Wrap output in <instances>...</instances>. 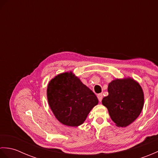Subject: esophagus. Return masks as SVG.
<instances>
[{
    "instance_id": "obj_1",
    "label": "esophagus",
    "mask_w": 158,
    "mask_h": 158,
    "mask_svg": "<svg viewBox=\"0 0 158 158\" xmlns=\"http://www.w3.org/2000/svg\"><path fill=\"white\" fill-rule=\"evenodd\" d=\"M97 97H98V100L100 102H101L102 101V98H103V95H102V94H98V96H97Z\"/></svg>"
}]
</instances>
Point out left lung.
Here are the masks:
<instances>
[{
	"label": "left lung",
	"instance_id": "left-lung-1",
	"mask_svg": "<svg viewBox=\"0 0 158 158\" xmlns=\"http://www.w3.org/2000/svg\"><path fill=\"white\" fill-rule=\"evenodd\" d=\"M109 95L104 97L110 118L118 127H126L139 116L144 105L141 87L131 78L115 79L108 86Z\"/></svg>",
	"mask_w": 158,
	"mask_h": 158
}]
</instances>
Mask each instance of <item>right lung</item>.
Segmentation results:
<instances>
[{
  "label": "right lung",
  "mask_w": 158,
  "mask_h": 158,
  "mask_svg": "<svg viewBox=\"0 0 158 158\" xmlns=\"http://www.w3.org/2000/svg\"><path fill=\"white\" fill-rule=\"evenodd\" d=\"M47 96L56 119L64 125L79 126L84 122L98 100L72 72L56 76L49 81Z\"/></svg>",
  "instance_id": "obj_1"
}]
</instances>
